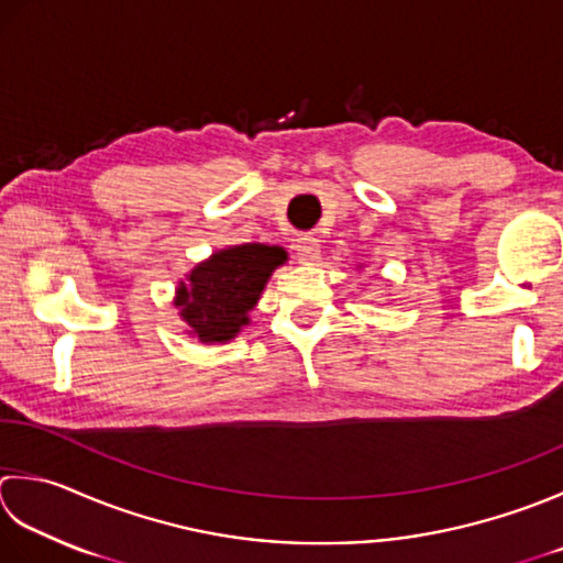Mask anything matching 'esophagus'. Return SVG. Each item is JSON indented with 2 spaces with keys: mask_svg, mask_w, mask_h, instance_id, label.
I'll return each mask as SVG.
<instances>
[{
  "mask_svg": "<svg viewBox=\"0 0 563 563\" xmlns=\"http://www.w3.org/2000/svg\"><path fill=\"white\" fill-rule=\"evenodd\" d=\"M295 253H297V261L300 263H314L319 258V241L314 239V234H300L295 241Z\"/></svg>",
  "mask_w": 563,
  "mask_h": 563,
  "instance_id": "obj_1",
  "label": "esophagus"
}]
</instances>
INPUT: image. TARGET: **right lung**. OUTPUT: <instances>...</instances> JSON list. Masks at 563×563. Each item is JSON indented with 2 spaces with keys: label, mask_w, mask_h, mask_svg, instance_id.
I'll use <instances>...</instances> for the list:
<instances>
[{
  "label": "right lung",
  "mask_w": 563,
  "mask_h": 563,
  "mask_svg": "<svg viewBox=\"0 0 563 563\" xmlns=\"http://www.w3.org/2000/svg\"><path fill=\"white\" fill-rule=\"evenodd\" d=\"M285 261L278 246L244 244L214 253L178 288L175 305L202 341H229L244 324L266 288L271 273Z\"/></svg>",
  "instance_id": "obj_1"
}]
</instances>
